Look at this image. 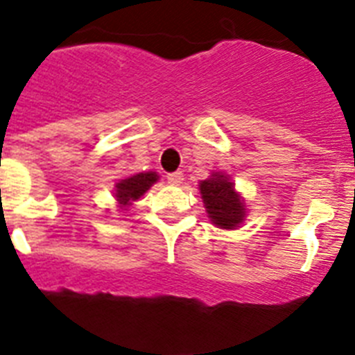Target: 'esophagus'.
Here are the masks:
<instances>
[{
  "instance_id": "obj_1",
  "label": "esophagus",
  "mask_w": 355,
  "mask_h": 355,
  "mask_svg": "<svg viewBox=\"0 0 355 355\" xmlns=\"http://www.w3.org/2000/svg\"><path fill=\"white\" fill-rule=\"evenodd\" d=\"M182 180H184V173H182V171H175V173L168 175V182H170L171 185H180Z\"/></svg>"
}]
</instances>
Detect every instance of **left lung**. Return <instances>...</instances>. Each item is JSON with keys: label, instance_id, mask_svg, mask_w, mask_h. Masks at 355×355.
Segmentation results:
<instances>
[{"label": "left lung", "instance_id": "obj_1", "mask_svg": "<svg viewBox=\"0 0 355 355\" xmlns=\"http://www.w3.org/2000/svg\"><path fill=\"white\" fill-rule=\"evenodd\" d=\"M201 198L207 207L208 217L215 226L223 230H234L243 220L245 208L233 184L223 173H214L200 184Z\"/></svg>", "mask_w": 355, "mask_h": 355}]
</instances>
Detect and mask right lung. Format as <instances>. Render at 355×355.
<instances>
[{
    "label": "right lung",
    "instance_id": "obj_1",
    "mask_svg": "<svg viewBox=\"0 0 355 355\" xmlns=\"http://www.w3.org/2000/svg\"><path fill=\"white\" fill-rule=\"evenodd\" d=\"M157 180V175L154 171H148V173H138L132 175V177L124 178V180L119 182L115 187V198H117L119 203L122 207L125 205H131V201H137L138 198H141L145 194V191L150 189V185Z\"/></svg>",
    "mask_w": 355,
    "mask_h": 355
}]
</instances>
